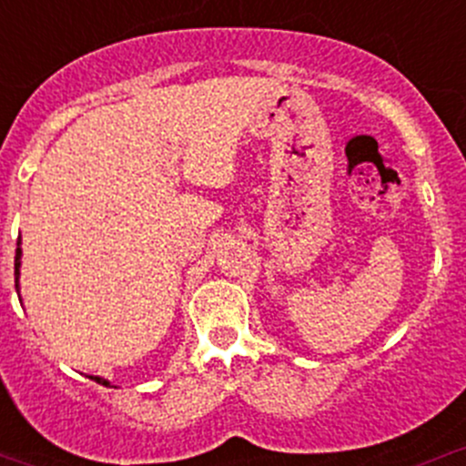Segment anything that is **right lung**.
<instances>
[{
	"mask_svg": "<svg viewBox=\"0 0 466 466\" xmlns=\"http://www.w3.org/2000/svg\"><path fill=\"white\" fill-rule=\"evenodd\" d=\"M22 238H17V250H15V289L20 290V266H22V248H20ZM92 380H96V383L101 385H110V380L107 379H101V377H89Z\"/></svg>",
	"mask_w": 466,
	"mask_h": 466,
	"instance_id": "obj_1",
	"label": "right lung"
}]
</instances>
